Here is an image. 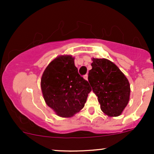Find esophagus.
Masks as SVG:
<instances>
[{
	"mask_svg": "<svg viewBox=\"0 0 154 154\" xmlns=\"http://www.w3.org/2000/svg\"><path fill=\"white\" fill-rule=\"evenodd\" d=\"M84 79H86V80H88V75H85V76H84Z\"/></svg>",
	"mask_w": 154,
	"mask_h": 154,
	"instance_id": "34e87169",
	"label": "esophagus"
}]
</instances>
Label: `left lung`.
<instances>
[{
    "instance_id": "1",
    "label": "left lung",
    "mask_w": 154,
    "mask_h": 154,
    "mask_svg": "<svg viewBox=\"0 0 154 154\" xmlns=\"http://www.w3.org/2000/svg\"><path fill=\"white\" fill-rule=\"evenodd\" d=\"M88 81L98 96L100 109L109 116H118L130 100L128 79L116 64L106 59H92Z\"/></svg>"
}]
</instances>
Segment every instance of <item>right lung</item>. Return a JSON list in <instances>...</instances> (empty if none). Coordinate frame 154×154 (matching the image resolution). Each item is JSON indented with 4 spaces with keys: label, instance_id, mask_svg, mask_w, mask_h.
<instances>
[{
    "label": "right lung",
    "instance_id": "right-lung-1",
    "mask_svg": "<svg viewBox=\"0 0 154 154\" xmlns=\"http://www.w3.org/2000/svg\"><path fill=\"white\" fill-rule=\"evenodd\" d=\"M72 56H60L48 65L41 78L44 100L61 117H71L84 107L92 88L78 73Z\"/></svg>",
    "mask_w": 154,
    "mask_h": 154
}]
</instances>
